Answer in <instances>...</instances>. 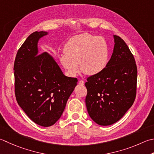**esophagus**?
Wrapping results in <instances>:
<instances>
[{
  "mask_svg": "<svg viewBox=\"0 0 154 154\" xmlns=\"http://www.w3.org/2000/svg\"><path fill=\"white\" fill-rule=\"evenodd\" d=\"M84 83H85V82H84V81L83 80H79V84L80 85H83Z\"/></svg>",
  "mask_w": 154,
  "mask_h": 154,
  "instance_id": "1",
  "label": "esophagus"
}]
</instances>
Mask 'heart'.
Returning <instances> with one entry per match:
<instances>
[{"label": "heart", "mask_w": 154, "mask_h": 154, "mask_svg": "<svg viewBox=\"0 0 154 154\" xmlns=\"http://www.w3.org/2000/svg\"><path fill=\"white\" fill-rule=\"evenodd\" d=\"M60 58L61 65L71 75L81 71L87 75L100 73L106 67L109 59L107 41L102 37L83 33L69 39Z\"/></svg>", "instance_id": "b5f03b06"}]
</instances>
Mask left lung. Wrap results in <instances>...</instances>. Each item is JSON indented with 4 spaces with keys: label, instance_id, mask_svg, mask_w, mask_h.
Here are the masks:
<instances>
[{
    "label": "left lung",
    "instance_id": "8db88e82",
    "mask_svg": "<svg viewBox=\"0 0 154 154\" xmlns=\"http://www.w3.org/2000/svg\"><path fill=\"white\" fill-rule=\"evenodd\" d=\"M106 67L85 83V103L91 118L100 125L113 124L130 108L136 97L137 69L133 54L119 36Z\"/></svg>",
    "mask_w": 154,
    "mask_h": 154
}]
</instances>
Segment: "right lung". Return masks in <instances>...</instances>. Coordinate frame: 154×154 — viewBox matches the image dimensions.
<instances>
[{"mask_svg":"<svg viewBox=\"0 0 154 154\" xmlns=\"http://www.w3.org/2000/svg\"><path fill=\"white\" fill-rule=\"evenodd\" d=\"M46 35L32 32L18 50L14 93L18 104L32 122L49 127L61 117L78 80L64 75L49 54L38 53L39 38Z\"/></svg>","mask_w":154,"mask_h":154,"instance_id":"obj_1","label":"right lung"}]
</instances>
